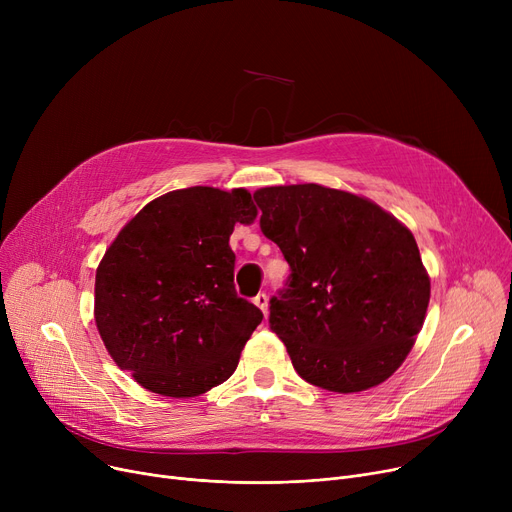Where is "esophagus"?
Masks as SVG:
<instances>
[{"label": "esophagus", "mask_w": 512, "mask_h": 512, "mask_svg": "<svg viewBox=\"0 0 512 512\" xmlns=\"http://www.w3.org/2000/svg\"><path fill=\"white\" fill-rule=\"evenodd\" d=\"M253 303L263 311V315L267 313V307H270V297H267V294L265 292H259L257 294V297L253 299Z\"/></svg>", "instance_id": "obj_1"}]
</instances>
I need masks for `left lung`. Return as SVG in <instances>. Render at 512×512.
<instances>
[{
	"mask_svg": "<svg viewBox=\"0 0 512 512\" xmlns=\"http://www.w3.org/2000/svg\"><path fill=\"white\" fill-rule=\"evenodd\" d=\"M261 232L290 265L270 328L301 378L330 392L386 382L411 353L429 276L411 230L373 201L321 184L255 191Z\"/></svg>",
	"mask_w": 512,
	"mask_h": 512,
	"instance_id": "8db88e82",
	"label": "left lung"
}]
</instances>
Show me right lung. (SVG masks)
I'll return each instance as SVG.
<instances>
[{
	"label": "right lung",
	"mask_w": 512,
	"mask_h": 512,
	"mask_svg": "<svg viewBox=\"0 0 512 512\" xmlns=\"http://www.w3.org/2000/svg\"><path fill=\"white\" fill-rule=\"evenodd\" d=\"M257 207L245 188H180L118 232L95 276V324L116 365L143 388L199 396L234 373L263 313L240 299L228 240Z\"/></svg>",
	"instance_id": "obj_1"
}]
</instances>
